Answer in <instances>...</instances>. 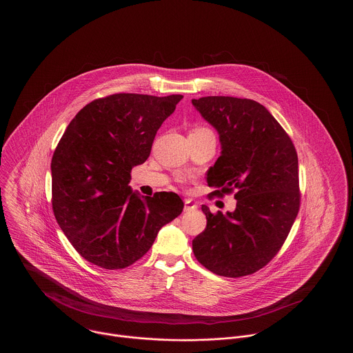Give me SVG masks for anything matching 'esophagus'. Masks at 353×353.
I'll return each instance as SVG.
<instances>
[{"instance_id":"obj_1","label":"esophagus","mask_w":353,"mask_h":353,"mask_svg":"<svg viewBox=\"0 0 353 353\" xmlns=\"http://www.w3.org/2000/svg\"><path fill=\"white\" fill-rule=\"evenodd\" d=\"M196 209H197V205H196V202H193L192 200H185V212H193V210H196Z\"/></svg>"}]
</instances>
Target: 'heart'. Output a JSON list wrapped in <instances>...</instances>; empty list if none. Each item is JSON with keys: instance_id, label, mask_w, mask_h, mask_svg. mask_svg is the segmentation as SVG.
<instances>
[{"instance_id": "b5f03b06", "label": "heart", "mask_w": 353, "mask_h": 353, "mask_svg": "<svg viewBox=\"0 0 353 353\" xmlns=\"http://www.w3.org/2000/svg\"><path fill=\"white\" fill-rule=\"evenodd\" d=\"M194 131H209V130H206V128H196Z\"/></svg>"}]
</instances>
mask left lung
Returning a JSON list of instances; mask_svg holds the SVG:
<instances>
[{
	"label": "left lung",
	"instance_id": "obj_1",
	"mask_svg": "<svg viewBox=\"0 0 353 353\" xmlns=\"http://www.w3.org/2000/svg\"><path fill=\"white\" fill-rule=\"evenodd\" d=\"M217 132L221 156L208 170L214 194L235 189L234 212L212 214L192 245L212 272L238 278L252 274L276 255L298 216V154L282 125L258 101L233 97L192 99Z\"/></svg>",
	"mask_w": 353,
	"mask_h": 353
}]
</instances>
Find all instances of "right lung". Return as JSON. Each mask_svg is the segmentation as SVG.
Here are the masks:
<instances>
[{"mask_svg": "<svg viewBox=\"0 0 353 353\" xmlns=\"http://www.w3.org/2000/svg\"><path fill=\"white\" fill-rule=\"evenodd\" d=\"M181 99L115 94L88 103L70 121L51 160L52 210L85 261L101 269L128 268L181 214L184 202L176 193L147 197L128 185Z\"/></svg>", "mask_w": 353, "mask_h": 353, "instance_id": "right-lung-1", "label": "right lung"}]
</instances>
